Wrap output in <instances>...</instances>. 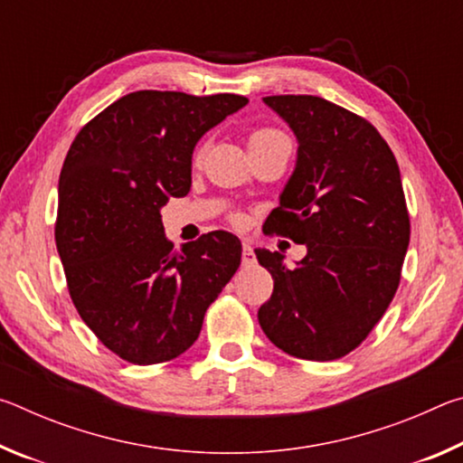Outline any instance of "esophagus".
<instances>
[{"mask_svg":"<svg viewBox=\"0 0 463 463\" xmlns=\"http://www.w3.org/2000/svg\"><path fill=\"white\" fill-rule=\"evenodd\" d=\"M253 263H255L253 247H250V242L242 241V265H253Z\"/></svg>","mask_w":463,"mask_h":463,"instance_id":"obj_1","label":"esophagus"}]
</instances>
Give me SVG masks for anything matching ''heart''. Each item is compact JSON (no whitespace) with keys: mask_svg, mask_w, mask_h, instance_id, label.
<instances>
[{"mask_svg":"<svg viewBox=\"0 0 463 463\" xmlns=\"http://www.w3.org/2000/svg\"><path fill=\"white\" fill-rule=\"evenodd\" d=\"M278 135H281L279 130H273V128H257V130L250 132L249 143H250V140H261V138H269V137H278ZM202 155H203V148H200V151L195 153V161H200Z\"/></svg>","mask_w":463,"mask_h":463,"instance_id":"b5f03b06","label":"heart"}]
</instances>
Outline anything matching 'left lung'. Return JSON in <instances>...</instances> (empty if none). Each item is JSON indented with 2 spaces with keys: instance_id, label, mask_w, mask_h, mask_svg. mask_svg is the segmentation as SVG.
I'll use <instances>...</instances> for the list:
<instances>
[{
  "instance_id": "obj_1",
  "label": "left lung",
  "mask_w": 463,
  "mask_h": 463,
  "mask_svg": "<svg viewBox=\"0 0 463 463\" xmlns=\"http://www.w3.org/2000/svg\"><path fill=\"white\" fill-rule=\"evenodd\" d=\"M298 140L296 167L269 231L307 245L288 268L255 249L273 278L257 312L288 355L331 362L354 351L390 307L411 241L398 163L370 122L317 96L263 98Z\"/></svg>"
}]
</instances>
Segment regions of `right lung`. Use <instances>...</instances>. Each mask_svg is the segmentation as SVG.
<instances>
[{"mask_svg":"<svg viewBox=\"0 0 463 463\" xmlns=\"http://www.w3.org/2000/svg\"><path fill=\"white\" fill-rule=\"evenodd\" d=\"M247 101L135 91L85 124L69 148L54 226L69 294L83 323L130 364L190 349L241 265V241L224 231L175 250L161 208L190 192L198 140Z\"/></svg>","mask_w":463,"mask_h":463,"instance_id":"right-lung-1","label":"right lung"}]
</instances>
